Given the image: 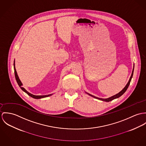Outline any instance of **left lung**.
<instances>
[{"label":"left lung","mask_w":146,"mask_h":146,"mask_svg":"<svg viewBox=\"0 0 146 146\" xmlns=\"http://www.w3.org/2000/svg\"><path fill=\"white\" fill-rule=\"evenodd\" d=\"M134 68V64L133 65V70H132V73H131V76H130V77L129 80L128 81V82L127 83V85L125 86V87H124L120 92H119L118 94H117L113 95V96H111V97L107 98H99V97H96V96H93V95H91V94H88V93H87V92H86V94H87L88 95H89L90 96H92V97H94L95 98H97V99H98V100H101V101H105V102H109V101H112V100H113L115 99V98H117L120 97L121 95H123L125 93V92L127 91V90L128 89V87H129V86L131 80V78H132L133 75Z\"/></svg>","instance_id":"8db88e82"}]
</instances>
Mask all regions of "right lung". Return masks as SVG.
I'll return each instance as SVG.
<instances>
[{
  "label": "right lung",
  "instance_id": "add662e5",
  "mask_svg": "<svg viewBox=\"0 0 146 146\" xmlns=\"http://www.w3.org/2000/svg\"><path fill=\"white\" fill-rule=\"evenodd\" d=\"M14 70H15V77H16V80L18 84V86H19V87L21 88V90L24 91L25 92H26L28 95H29L30 96H31V97H33V98H36V99H40V98H44V97H49L51 96L52 94H50V95H41V96H37V95H34L33 94H30V92H29L25 88L22 87V86H23V84L21 82V81H20L19 78V77L17 74V73L16 69V68H15V61H14Z\"/></svg>",
  "mask_w": 146,
  "mask_h": 146
}]
</instances>
